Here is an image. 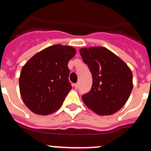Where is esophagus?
<instances>
[{"instance_id": "34e87169", "label": "esophagus", "mask_w": 151, "mask_h": 151, "mask_svg": "<svg viewBox=\"0 0 151 151\" xmlns=\"http://www.w3.org/2000/svg\"><path fill=\"white\" fill-rule=\"evenodd\" d=\"M78 83H76V84H74V87H75V88L76 89H77L78 88Z\"/></svg>"}]
</instances>
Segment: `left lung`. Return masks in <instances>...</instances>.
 <instances>
[{"label": "left lung", "mask_w": 151, "mask_h": 151, "mask_svg": "<svg viewBox=\"0 0 151 151\" xmlns=\"http://www.w3.org/2000/svg\"><path fill=\"white\" fill-rule=\"evenodd\" d=\"M92 75V87L82 97L85 104L100 116L112 115L127 102L133 88L132 73L122 60L104 47L79 50Z\"/></svg>", "instance_id": "8db88e82"}]
</instances>
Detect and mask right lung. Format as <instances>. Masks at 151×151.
I'll list each match as a JSON object with an SVG mask.
<instances>
[{"label": "right lung", "mask_w": 151, "mask_h": 151, "mask_svg": "<svg viewBox=\"0 0 151 151\" xmlns=\"http://www.w3.org/2000/svg\"><path fill=\"white\" fill-rule=\"evenodd\" d=\"M72 46L54 45L35 54L21 70L19 91L32 112L46 116L62 106L72 86L68 63L76 55Z\"/></svg>", "instance_id": "right-lung-1"}]
</instances>
